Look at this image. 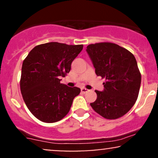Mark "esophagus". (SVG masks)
<instances>
[{"mask_svg":"<svg viewBox=\"0 0 158 158\" xmlns=\"http://www.w3.org/2000/svg\"><path fill=\"white\" fill-rule=\"evenodd\" d=\"M81 93L85 94V93H87V92L89 91V90H88V89H87V88H82L81 89Z\"/></svg>","mask_w":158,"mask_h":158,"instance_id":"esophagus-1","label":"esophagus"}]
</instances>
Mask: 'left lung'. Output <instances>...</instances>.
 Segmentation results:
<instances>
[{
	"mask_svg": "<svg viewBox=\"0 0 158 158\" xmlns=\"http://www.w3.org/2000/svg\"><path fill=\"white\" fill-rule=\"evenodd\" d=\"M86 51L96 74L106 79L104 90H95L97 98L90 106L106 119L123 117L135 105L140 88L141 74L135 56L110 42L89 44Z\"/></svg>",
	"mask_w": 158,
	"mask_h": 158,
	"instance_id": "left-lung-1",
	"label": "left lung"
}]
</instances>
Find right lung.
I'll return each mask as SVG.
<instances>
[{
	"label": "right lung",
	"mask_w": 158,
	"mask_h": 158,
	"mask_svg": "<svg viewBox=\"0 0 158 158\" xmlns=\"http://www.w3.org/2000/svg\"><path fill=\"white\" fill-rule=\"evenodd\" d=\"M82 44L49 42L35 46L23 61L21 92L30 111L39 120L55 123L68 114L80 88L60 82L71 69V63Z\"/></svg>",
	"instance_id": "1"
}]
</instances>
